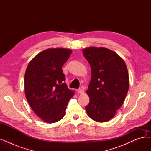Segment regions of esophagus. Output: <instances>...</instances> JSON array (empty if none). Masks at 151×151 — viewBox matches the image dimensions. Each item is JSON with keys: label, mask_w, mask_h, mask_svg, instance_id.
<instances>
[{"label": "esophagus", "mask_w": 151, "mask_h": 151, "mask_svg": "<svg viewBox=\"0 0 151 151\" xmlns=\"http://www.w3.org/2000/svg\"><path fill=\"white\" fill-rule=\"evenodd\" d=\"M78 92L80 93H84V91L83 89H79L78 90Z\"/></svg>", "instance_id": "1"}]
</instances>
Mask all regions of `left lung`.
<instances>
[{
    "instance_id": "obj_1",
    "label": "left lung",
    "mask_w": 151,
    "mask_h": 151,
    "mask_svg": "<svg viewBox=\"0 0 151 151\" xmlns=\"http://www.w3.org/2000/svg\"><path fill=\"white\" fill-rule=\"evenodd\" d=\"M83 54L91 68L86 91L89 97L86 113L95 121L107 122L115 116L127 94V68L121 57L106 47H89L83 50Z\"/></svg>"
}]
</instances>
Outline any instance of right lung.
<instances>
[{"label":"right lung","mask_w":151,"mask_h":151,"mask_svg":"<svg viewBox=\"0 0 151 151\" xmlns=\"http://www.w3.org/2000/svg\"><path fill=\"white\" fill-rule=\"evenodd\" d=\"M72 51L66 48L45 50L32 59L24 76L26 99L34 113L47 123H55L64 117L75 91L69 89L62 67Z\"/></svg>","instance_id":"1"}]
</instances>
